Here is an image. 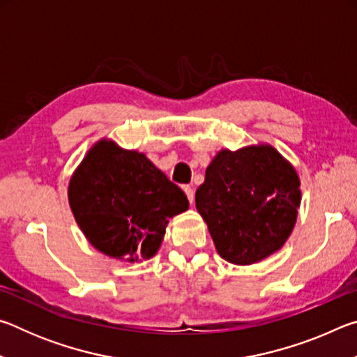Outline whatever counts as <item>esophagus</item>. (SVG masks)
Here are the masks:
<instances>
[{
  "mask_svg": "<svg viewBox=\"0 0 357 357\" xmlns=\"http://www.w3.org/2000/svg\"><path fill=\"white\" fill-rule=\"evenodd\" d=\"M184 192H185L187 198H189V202L192 203V202H193V198H195V192H193V189H192L190 185H184Z\"/></svg>",
  "mask_w": 357,
  "mask_h": 357,
  "instance_id": "1",
  "label": "esophagus"
}]
</instances>
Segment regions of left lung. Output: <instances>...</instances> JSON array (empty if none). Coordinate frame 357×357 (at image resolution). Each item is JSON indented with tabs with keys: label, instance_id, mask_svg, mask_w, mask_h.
<instances>
[{
	"label": "left lung",
	"instance_id": "obj_1",
	"mask_svg": "<svg viewBox=\"0 0 357 357\" xmlns=\"http://www.w3.org/2000/svg\"><path fill=\"white\" fill-rule=\"evenodd\" d=\"M299 185L298 173L274 148L220 151L195 193L219 255L252 264L279 250L298 217Z\"/></svg>",
	"mask_w": 357,
	"mask_h": 357
}]
</instances>
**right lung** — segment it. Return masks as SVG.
Wrapping results in <instances>:
<instances>
[{
	"mask_svg": "<svg viewBox=\"0 0 357 357\" xmlns=\"http://www.w3.org/2000/svg\"><path fill=\"white\" fill-rule=\"evenodd\" d=\"M78 227L108 257L151 258L164 239L168 219L189 208L185 193L146 155L99 142L69 184Z\"/></svg>",
	"mask_w": 357,
	"mask_h": 357,
	"instance_id": "1",
	"label": "right lung"
}]
</instances>
